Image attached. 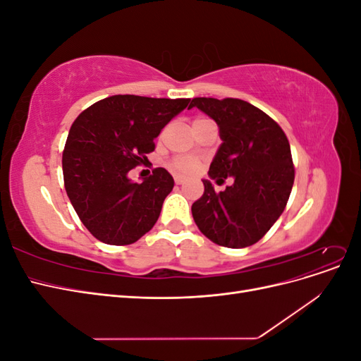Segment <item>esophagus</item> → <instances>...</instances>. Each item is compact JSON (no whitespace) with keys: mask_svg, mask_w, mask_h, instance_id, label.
<instances>
[{"mask_svg":"<svg viewBox=\"0 0 361 361\" xmlns=\"http://www.w3.org/2000/svg\"><path fill=\"white\" fill-rule=\"evenodd\" d=\"M174 182H176V185H182L185 182V178L183 176H174Z\"/></svg>","mask_w":361,"mask_h":361,"instance_id":"obj_1","label":"esophagus"}]
</instances>
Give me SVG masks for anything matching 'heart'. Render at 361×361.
Wrapping results in <instances>:
<instances>
[{"instance_id":"obj_1","label":"heart","mask_w":361,"mask_h":361,"mask_svg":"<svg viewBox=\"0 0 361 361\" xmlns=\"http://www.w3.org/2000/svg\"><path fill=\"white\" fill-rule=\"evenodd\" d=\"M202 120H206V118H202V117L195 118L194 123L202 122ZM170 166L174 171H178V173H192L195 169H197L199 161L195 158H191V157H176L171 161Z\"/></svg>"}]
</instances>
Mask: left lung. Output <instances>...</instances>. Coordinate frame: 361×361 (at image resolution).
<instances>
[{"label": "left lung", "instance_id": "8db88e82", "mask_svg": "<svg viewBox=\"0 0 361 361\" xmlns=\"http://www.w3.org/2000/svg\"><path fill=\"white\" fill-rule=\"evenodd\" d=\"M192 106L215 120L223 141L207 174L216 183L233 178L220 192L203 179L204 192L191 207L194 221L218 245H253L289 200L295 178L289 141L274 120L245 101L194 97Z\"/></svg>", "mask_w": 361, "mask_h": 361}]
</instances>
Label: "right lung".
<instances>
[{
    "instance_id": "add662e5",
    "label": "right lung",
    "mask_w": 361,
    "mask_h": 361,
    "mask_svg": "<svg viewBox=\"0 0 361 361\" xmlns=\"http://www.w3.org/2000/svg\"><path fill=\"white\" fill-rule=\"evenodd\" d=\"M190 99L116 94L93 104L73 122L63 152L68 197L101 243L133 244L155 226L174 187L166 169L143 182L128 173L147 161L154 140Z\"/></svg>"
}]
</instances>
